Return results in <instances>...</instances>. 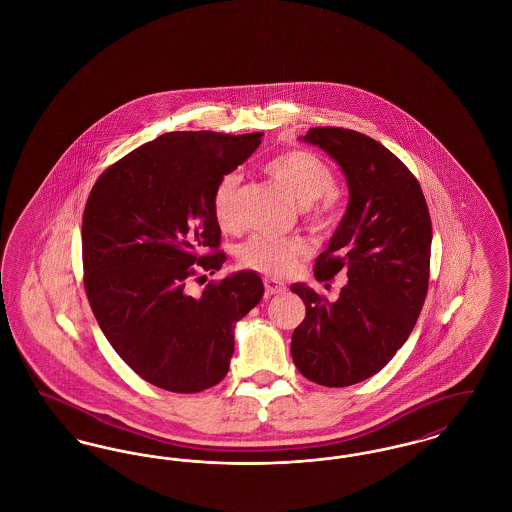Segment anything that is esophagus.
<instances>
[{
    "label": "esophagus",
    "instance_id": "esophagus-1",
    "mask_svg": "<svg viewBox=\"0 0 512 512\" xmlns=\"http://www.w3.org/2000/svg\"><path fill=\"white\" fill-rule=\"evenodd\" d=\"M264 285H266V293H268L269 296L283 295V293L287 291L285 283H281V281H277V279H266Z\"/></svg>",
    "mask_w": 512,
    "mask_h": 512
}]
</instances>
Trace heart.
<instances>
[{
    "label": "heart",
    "mask_w": 512,
    "mask_h": 512,
    "mask_svg": "<svg viewBox=\"0 0 512 512\" xmlns=\"http://www.w3.org/2000/svg\"><path fill=\"white\" fill-rule=\"evenodd\" d=\"M269 177L285 190L302 210L304 219L318 231H327L337 219L335 173L329 163L310 150H287L273 156L264 165ZM239 173L231 171L217 181L212 194V210L219 227L233 229L237 225V189ZM306 254V244L300 239H275L256 235L244 244L239 260L244 268L266 275H287L296 260Z\"/></svg>",
    "instance_id": "1"
}]
</instances>
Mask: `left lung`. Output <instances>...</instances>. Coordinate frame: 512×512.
I'll list each match as a JSON object with an SVG mask.
<instances>
[{
    "label": "left lung",
    "instance_id": "1",
    "mask_svg": "<svg viewBox=\"0 0 512 512\" xmlns=\"http://www.w3.org/2000/svg\"><path fill=\"white\" fill-rule=\"evenodd\" d=\"M304 140L343 167L350 190L347 214L314 273L318 281L337 273L349 281L335 302L291 287L306 304L291 354L310 381L347 387L383 370L416 325L430 285V212L412 171L374 138L312 127Z\"/></svg>",
    "mask_w": 512,
    "mask_h": 512
}]
</instances>
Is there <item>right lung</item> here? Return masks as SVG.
I'll return each mask as SVG.
<instances>
[{"mask_svg": "<svg viewBox=\"0 0 512 512\" xmlns=\"http://www.w3.org/2000/svg\"><path fill=\"white\" fill-rule=\"evenodd\" d=\"M262 133L177 131L142 144L98 177L82 214L84 291L109 345L144 381L200 393L229 372L235 323L264 296L254 271L190 283L225 262L212 210L217 181Z\"/></svg>", "mask_w": 512, "mask_h": 512, "instance_id": "right-lung-1", "label": "right lung"}]
</instances>
